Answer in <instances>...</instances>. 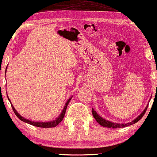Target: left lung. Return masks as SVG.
<instances>
[{
  "label": "left lung",
  "mask_w": 157,
  "mask_h": 157,
  "mask_svg": "<svg viewBox=\"0 0 157 157\" xmlns=\"http://www.w3.org/2000/svg\"><path fill=\"white\" fill-rule=\"evenodd\" d=\"M147 109V107H146V109H144V112L141 113V114H140L139 117H137V118L135 119L134 121H132V122H129V123H128V124H115V123H112V122H110V121H106V120L103 119L102 117H101L100 116H99V114H97V113L95 111H94V109H92V114H93V116H94V118H95L96 121H97V123L100 124L101 126H105V127H108V128H113V129H116V128L125 127V126L132 125V124H136V123H137L138 121H139V120H141V118H142V117L144 116V114H145Z\"/></svg>",
  "instance_id": "left-lung-1"
}]
</instances>
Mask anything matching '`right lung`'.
I'll use <instances>...</instances> for the list:
<instances>
[{
    "label": "right lung",
    "mask_w": 157,
    "mask_h": 157,
    "mask_svg": "<svg viewBox=\"0 0 157 157\" xmlns=\"http://www.w3.org/2000/svg\"><path fill=\"white\" fill-rule=\"evenodd\" d=\"M71 99H72V97L70 99H69V100L67 102V103L65 104V106H64V108H63V111H62L61 114H60V115L59 116L58 118H57L56 120H55V121H49V122H33V121H29V120H28V119H25L23 117H21V116L20 115V114H18L17 112H16V110L14 109V107H13L12 104H11V105H12V108H13V112H14L15 114H16V115L17 116L18 118L21 120V121H22L23 122L28 123V124H31V125H33V126H38V127L51 128V127H55V126H58V124H60V122H61L62 120L63 119V117H64V115H65L66 109H67V105H68L69 102H70V101L71 100Z\"/></svg>",
    "instance_id": "1"
}]
</instances>
